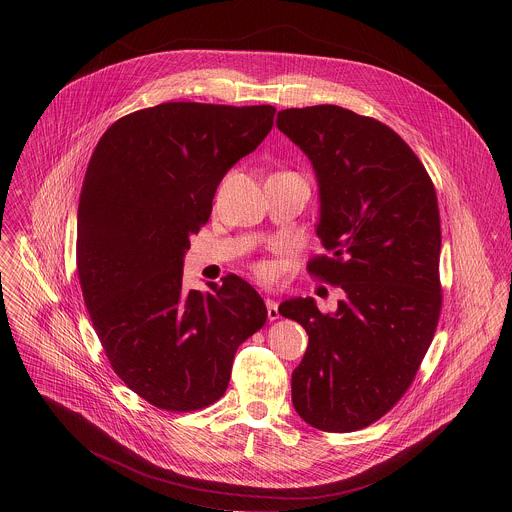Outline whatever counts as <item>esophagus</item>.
Instances as JSON below:
<instances>
[{
  "label": "esophagus",
  "mask_w": 512,
  "mask_h": 512,
  "mask_svg": "<svg viewBox=\"0 0 512 512\" xmlns=\"http://www.w3.org/2000/svg\"><path fill=\"white\" fill-rule=\"evenodd\" d=\"M266 307H268V319L270 321H276L280 317V311H278V303L274 299H266Z\"/></svg>",
  "instance_id": "obj_1"
}]
</instances>
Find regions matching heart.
<instances>
[{
    "instance_id": "1",
    "label": "heart",
    "mask_w": 512,
    "mask_h": 512,
    "mask_svg": "<svg viewBox=\"0 0 512 512\" xmlns=\"http://www.w3.org/2000/svg\"><path fill=\"white\" fill-rule=\"evenodd\" d=\"M254 270H256V274H258V276H260V278H264V280H268V278H272V274H274V270H272V266H270V264H264V262H262V264H258V266H256V268H254Z\"/></svg>"
}]
</instances>
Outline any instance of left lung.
Returning a JSON list of instances; mask_svg holds the SVG:
<instances>
[{
  "instance_id": "8db88e82",
  "label": "left lung",
  "mask_w": 512,
  "mask_h": 512,
  "mask_svg": "<svg viewBox=\"0 0 512 512\" xmlns=\"http://www.w3.org/2000/svg\"><path fill=\"white\" fill-rule=\"evenodd\" d=\"M276 126L313 165L317 236L327 256L313 276L341 286L335 313L292 297L280 313L309 335L292 372L295 412L323 432H355L408 390L441 309L438 197L410 146L388 126L321 104L278 112Z\"/></svg>"
}]
</instances>
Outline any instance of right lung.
I'll list each match as a JSON object with an SVG mask.
<instances>
[{
  "mask_svg": "<svg viewBox=\"0 0 512 512\" xmlns=\"http://www.w3.org/2000/svg\"><path fill=\"white\" fill-rule=\"evenodd\" d=\"M274 114L165 102L114 122L90 157L76 222L82 297L114 372L155 408L217 402L236 349L266 323L264 299L238 276L183 292V260L222 177Z\"/></svg>",
  "mask_w": 512,
  "mask_h": 512,
  "instance_id": "add662e5",
  "label": "right lung"
}]
</instances>
